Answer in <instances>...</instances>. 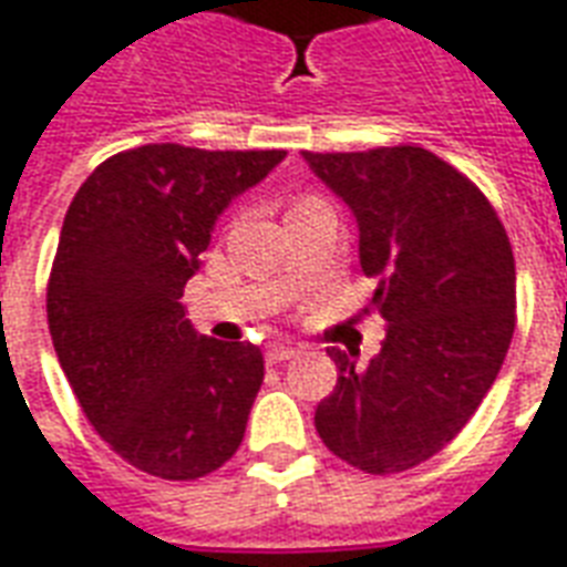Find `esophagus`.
<instances>
[{"mask_svg": "<svg viewBox=\"0 0 567 567\" xmlns=\"http://www.w3.org/2000/svg\"><path fill=\"white\" fill-rule=\"evenodd\" d=\"M296 353H299V350L292 344H271L266 350V362L268 365H278V362H287V359H292Z\"/></svg>", "mask_w": 567, "mask_h": 567, "instance_id": "esophagus-1", "label": "esophagus"}]
</instances>
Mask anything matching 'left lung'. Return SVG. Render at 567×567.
<instances>
[{"label":"left lung","mask_w":567,"mask_h":567,"mask_svg":"<svg viewBox=\"0 0 567 567\" xmlns=\"http://www.w3.org/2000/svg\"><path fill=\"white\" fill-rule=\"evenodd\" d=\"M301 156L353 210L386 320L369 365L329 350L338 383L313 423L347 465L399 474L447 447L498 378L516 326L514 250L489 198L425 147Z\"/></svg>","instance_id":"1"}]
</instances>
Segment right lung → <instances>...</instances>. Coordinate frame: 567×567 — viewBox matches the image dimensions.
<instances>
[{
	"instance_id": "right-lung-1",
	"label": "right lung",
	"mask_w": 567,
	"mask_h": 567,
	"mask_svg": "<svg viewBox=\"0 0 567 567\" xmlns=\"http://www.w3.org/2000/svg\"><path fill=\"white\" fill-rule=\"evenodd\" d=\"M287 151L144 144L114 153L65 210L48 280L53 350L90 425L163 481H196L241 447L259 347L198 334L184 287L214 223Z\"/></svg>"
}]
</instances>
